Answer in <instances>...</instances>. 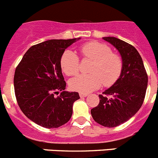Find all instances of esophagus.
I'll use <instances>...</instances> for the list:
<instances>
[{"label": "esophagus", "instance_id": "obj_1", "mask_svg": "<svg viewBox=\"0 0 158 158\" xmlns=\"http://www.w3.org/2000/svg\"><path fill=\"white\" fill-rule=\"evenodd\" d=\"M79 95H80V97H87V96L88 95V93H80L79 94Z\"/></svg>", "mask_w": 158, "mask_h": 158}]
</instances>
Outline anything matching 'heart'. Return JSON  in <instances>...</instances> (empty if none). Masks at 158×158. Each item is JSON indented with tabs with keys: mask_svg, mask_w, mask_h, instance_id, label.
I'll return each instance as SVG.
<instances>
[{
	"mask_svg": "<svg viewBox=\"0 0 158 158\" xmlns=\"http://www.w3.org/2000/svg\"><path fill=\"white\" fill-rule=\"evenodd\" d=\"M82 58L90 60L93 64L89 74H81L70 81V89L81 93H88L100 88L102 85L110 87L119 78L123 63L121 56L112 52L107 45L93 41L79 48ZM63 72L67 76H75L80 70V59L75 52L66 50L60 59Z\"/></svg>",
	"mask_w": 158,
	"mask_h": 158,
	"instance_id": "obj_1",
	"label": "heart"
}]
</instances>
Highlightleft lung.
Here are the masks:
<instances>
[{
  "label": "left lung",
  "mask_w": 158,
  "mask_h": 158,
  "mask_svg": "<svg viewBox=\"0 0 158 158\" xmlns=\"http://www.w3.org/2000/svg\"><path fill=\"white\" fill-rule=\"evenodd\" d=\"M120 52L121 75L111 88L99 94V104L91 110L96 123L103 127H118L133 117L143 103L148 77L136 48L115 37H103Z\"/></svg>",
  "instance_id": "obj_1"
}]
</instances>
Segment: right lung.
<instances>
[{
  "mask_svg": "<svg viewBox=\"0 0 158 158\" xmlns=\"http://www.w3.org/2000/svg\"><path fill=\"white\" fill-rule=\"evenodd\" d=\"M76 40H51L34 45L15 69L18 105L30 120L45 128H57L67 123L73 102L80 98L77 92L64 91L66 82L60 66L63 53Z\"/></svg>",
  "mask_w": 158,
  "mask_h": 158,
  "instance_id": "1",
  "label": "right lung"
}]
</instances>
